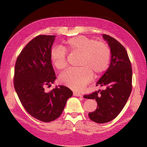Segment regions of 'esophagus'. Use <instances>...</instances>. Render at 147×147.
I'll return each mask as SVG.
<instances>
[{
	"label": "esophagus",
	"mask_w": 147,
	"mask_h": 147,
	"mask_svg": "<svg viewBox=\"0 0 147 147\" xmlns=\"http://www.w3.org/2000/svg\"><path fill=\"white\" fill-rule=\"evenodd\" d=\"M73 95L75 96H82V95L80 93H76V92H74L73 93Z\"/></svg>",
	"instance_id": "1"
}]
</instances>
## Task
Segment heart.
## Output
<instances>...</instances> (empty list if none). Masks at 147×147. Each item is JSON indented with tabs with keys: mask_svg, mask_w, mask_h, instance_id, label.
Returning <instances> with one entry per match:
<instances>
[{
	"mask_svg": "<svg viewBox=\"0 0 147 147\" xmlns=\"http://www.w3.org/2000/svg\"><path fill=\"white\" fill-rule=\"evenodd\" d=\"M66 51L80 54L78 65L80 67L69 69L61 74L59 80L73 90L82 89L94 76H100L108 67L111 51L106 43L94 39L79 36L65 42L64 49L54 47L50 53L52 63L58 70L66 67Z\"/></svg>",
	"mask_w": 147,
	"mask_h": 147,
	"instance_id": "b5f03b06",
	"label": "heart"
}]
</instances>
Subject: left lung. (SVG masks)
Returning a JSON list of instances; mask_svg holds the SVG:
<instances>
[{
	"mask_svg": "<svg viewBox=\"0 0 147 147\" xmlns=\"http://www.w3.org/2000/svg\"><path fill=\"white\" fill-rule=\"evenodd\" d=\"M102 37L110 48L111 61L96 86L105 89L84 96L85 98L94 99L97 102L96 110L88 115L91 121L99 124L112 121L120 113L132 89V69L126 49L112 37L106 34Z\"/></svg>",
	"mask_w": 147,
	"mask_h": 147,
	"instance_id": "left-lung-1",
	"label": "left lung"
}]
</instances>
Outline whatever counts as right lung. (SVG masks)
Listing matches in <instances>:
<instances>
[{
    "instance_id": "right-lung-1",
    "label": "right lung",
    "mask_w": 147,
    "mask_h": 147,
    "mask_svg": "<svg viewBox=\"0 0 147 147\" xmlns=\"http://www.w3.org/2000/svg\"><path fill=\"white\" fill-rule=\"evenodd\" d=\"M55 36L40 35L26 45L15 65L14 88L22 105L30 115L45 123L54 121L63 112L73 91L64 86L45 91L56 79L50 53Z\"/></svg>"
}]
</instances>
